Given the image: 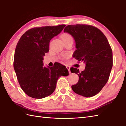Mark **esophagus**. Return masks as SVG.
Here are the masks:
<instances>
[{
    "label": "esophagus",
    "mask_w": 126,
    "mask_h": 126,
    "mask_svg": "<svg viewBox=\"0 0 126 126\" xmlns=\"http://www.w3.org/2000/svg\"><path fill=\"white\" fill-rule=\"evenodd\" d=\"M66 68H67V69L68 70V71H69V73H70L71 71H70V66L66 65Z\"/></svg>",
    "instance_id": "1"
}]
</instances>
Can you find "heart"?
I'll return each instance as SVG.
<instances>
[{"label":"heart","mask_w":126,"mask_h":126,"mask_svg":"<svg viewBox=\"0 0 126 126\" xmlns=\"http://www.w3.org/2000/svg\"><path fill=\"white\" fill-rule=\"evenodd\" d=\"M72 38L70 34H69L68 33H64L62 34V39H67V38Z\"/></svg>","instance_id":"obj_1"}]
</instances>
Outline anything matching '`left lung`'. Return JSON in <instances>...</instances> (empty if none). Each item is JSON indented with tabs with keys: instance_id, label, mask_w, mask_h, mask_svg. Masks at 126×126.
Returning <instances> with one entry per match:
<instances>
[{
	"instance_id": "obj_1",
	"label": "left lung",
	"mask_w": 126,
	"mask_h": 126,
	"mask_svg": "<svg viewBox=\"0 0 126 126\" xmlns=\"http://www.w3.org/2000/svg\"><path fill=\"white\" fill-rule=\"evenodd\" d=\"M74 37L76 50L73 57L85 63L84 70L72 68V73L79 79L71 86L74 92L87 97H92L102 89L109 79L113 66V52L105 35L97 28L90 25L66 26L64 30Z\"/></svg>"
}]
</instances>
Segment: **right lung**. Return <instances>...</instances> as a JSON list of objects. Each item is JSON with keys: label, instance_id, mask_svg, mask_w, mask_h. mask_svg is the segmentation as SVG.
I'll use <instances>...</instances> for the list:
<instances>
[{"label": "right lung", "instance_id": "add662e5", "mask_svg": "<svg viewBox=\"0 0 126 126\" xmlns=\"http://www.w3.org/2000/svg\"><path fill=\"white\" fill-rule=\"evenodd\" d=\"M65 26L62 24L32 28L19 40L13 67L21 88L31 97L40 99L52 94L59 77L69 75L68 69L60 63L47 68L43 63V56L49 51L50 40Z\"/></svg>", "mask_w": 126, "mask_h": 126}]
</instances>
